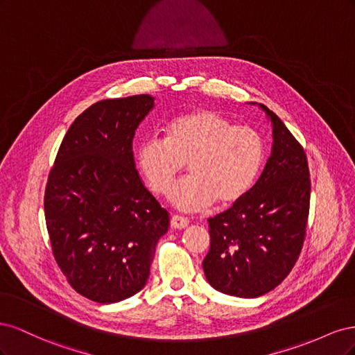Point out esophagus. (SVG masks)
<instances>
[{
    "mask_svg": "<svg viewBox=\"0 0 355 355\" xmlns=\"http://www.w3.org/2000/svg\"><path fill=\"white\" fill-rule=\"evenodd\" d=\"M170 225H171V228H175V230H184L189 225V219L184 218V216H179V214H173L170 219Z\"/></svg>",
    "mask_w": 355,
    "mask_h": 355,
    "instance_id": "34e87169",
    "label": "esophagus"
}]
</instances>
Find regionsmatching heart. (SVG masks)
<instances>
[{
    "label": "heart",
    "instance_id": "obj_1",
    "mask_svg": "<svg viewBox=\"0 0 355 355\" xmlns=\"http://www.w3.org/2000/svg\"><path fill=\"white\" fill-rule=\"evenodd\" d=\"M136 166L148 188L166 194L188 166L191 176L170 191L176 207L196 211L218 200L222 206L241 201L259 176L266 158L261 132L230 118L198 110L173 118L166 139L146 136L136 148Z\"/></svg>",
    "mask_w": 355,
    "mask_h": 355
}]
</instances>
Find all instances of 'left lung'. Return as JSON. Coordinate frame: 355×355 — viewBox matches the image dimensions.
I'll list each match as a JSON object with an SVG mask.
<instances>
[{
    "mask_svg": "<svg viewBox=\"0 0 355 355\" xmlns=\"http://www.w3.org/2000/svg\"><path fill=\"white\" fill-rule=\"evenodd\" d=\"M272 151L241 201L209 219L210 250L202 261L207 282L219 292L257 297L292 271L302 250L311 180L302 145L272 111Z\"/></svg>",
    "mask_w": 355,
    "mask_h": 355,
    "instance_id": "obj_1",
    "label": "left lung"
}]
</instances>
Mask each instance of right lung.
<instances>
[{"instance_id": "obj_1", "label": "right lung", "mask_w": 355, "mask_h": 355, "mask_svg": "<svg viewBox=\"0 0 355 355\" xmlns=\"http://www.w3.org/2000/svg\"><path fill=\"white\" fill-rule=\"evenodd\" d=\"M154 98L96 102L75 118L50 170L44 213L53 254L75 292L120 302L145 287L168 230L135 166L133 137Z\"/></svg>"}]
</instances>
